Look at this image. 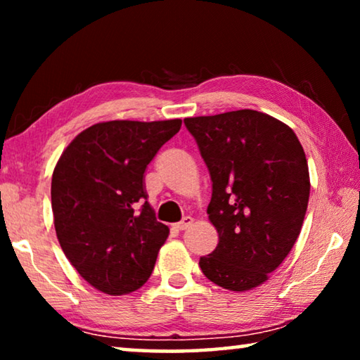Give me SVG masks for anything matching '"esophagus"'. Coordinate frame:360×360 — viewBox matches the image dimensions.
I'll return each mask as SVG.
<instances>
[{
	"mask_svg": "<svg viewBox=\"0 0 360 360\" xmlns=\"http://www.w3.org/2000/svg\"><path fill=\"white\" fill-rule=\"evenodd\" d=\"M192 224H193V219H192L191 216H186V217H182V221H181V222L176 224V229H179V230H186V229L191 227Z\"/></svg>",
	"mask_w": 360,
	"mask_h": 360,
	"instance_id": "obj_1",
	"label": "esophagus"
}]
</instances>
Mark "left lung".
<instances>
[{
	"mask_svg": "<svg viewBox=\"0 0 360 360\" xmlns=\"http://www.w3.org/2000/svg\"><path fill=\"white\" fill-rule=\"evenodd\" d=\"M184 124L210 169L208 214L219 233L200 268L224 289L257 288L288 257L307 214L309 173L302 144L290 127L252 109Z\"/></svg>",
	"mask_w": 360,
	"mask_h": 360,
	"instance_id": "8db88e82",
	"label": "left lung"
}]
</instances>
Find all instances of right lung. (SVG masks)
Wrapping results in <instances>:
<instances>
[{"instance_id":"add662e5","label":"right lung","mask_w":360,"mask_h":360,"mask_svg":"<svg viewBox=\"0 0 360 360\" xmlns=\"http://www.w3.org/2000/svg\"><path fill=\"white\" fill-rule=\"evenodd\" d=\"M182 120H109L72 139L52 174L66 259L95 289L124 295L148 281L169 229L148 203L144 172Z\"/></svg>"}]
</instances>
